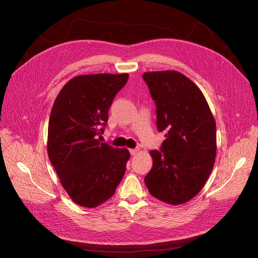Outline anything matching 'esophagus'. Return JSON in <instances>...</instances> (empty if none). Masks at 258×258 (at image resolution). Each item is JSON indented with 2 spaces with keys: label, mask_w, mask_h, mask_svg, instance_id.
<instances>
[{
  "label": "esophagus",
  "mask_w": 258,
  "mask_h": 258,
  "mask_svg": "<svg viewBox=\"0 0 258 258\" xmlns=\"http://www.w3.org/2000/svg\"><path fill=\"white\" fill-rule=\"evenodd\" d=\"M140 150L137 148V149H130V153L132 154V155H135V154H137L138 152H139Z\"/></svg>",
  "instance_id": "esophagus-1"
}]
</instances>
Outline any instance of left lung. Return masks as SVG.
I'll use <instances>...</instances> for the list:
<instances>
[{"instance_id":"obj_1","label":"left lung","mask_w":258,"mask_h":258,"mask_svg":"<svg viewBox=\"0 0 258 258\" xmlns=\"http://www.w3.org/2000/svg\"><path fill=\"white\" fill-rule=\"evenodd\" d=\"M156 104L157 128L165 132L161 151L151 150L153 165L145 177L150 194L180 205L204 187L216 156V124L200 89L175 70L143 75Z\"/></svg>"}]
</instances>
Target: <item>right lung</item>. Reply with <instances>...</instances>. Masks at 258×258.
<instances>
[{"label": "right lung", "instance_id": "add662e5", "mask_svg": "<svg viewBox=\"0 0 258 258\" xmlns=\"http://www.w3.org/2000/svg\"><path fill=\"white\" fill-rule=\"evenodd\" d=\"M127 73L78 76L59 92L48 127V156L71 200L94 208L111 198L122 179L130 152L101 143L108 110L126 84Z\"/></svg>", "mask_w": 258, "mask_h": 258}]
</instances>
